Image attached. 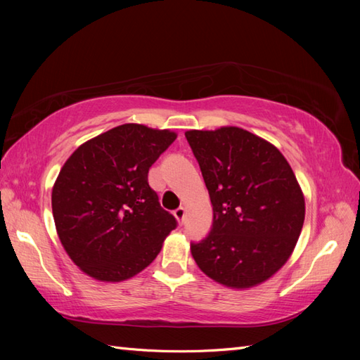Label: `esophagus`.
Wrapping results in <instances>:
<instances>
[{"instance_id":"obj_1","label":"esophagus","mask_w":360,"mask_h":360,"mask_svg":"<svg viewBox=\"0 0 360 360\" xmlns=\"http://www.w3.org/2000/svg\"><path fill=\"white\" fill-rule=\"evenodd\" d=\"M173 213H174V217H176V219H178L179 224L184 223V218H186V209L184 207L176 209Z\"/></svg>"}]
</instances>
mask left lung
<instances>
[{"label":"left lung","mask_w":360,"mask_h":360,"mask_svg":"<svg viewBox=\"0 0 360 360\" xmlns=\"http://www.w3.org/2000/svg\"><path fill=\"white\" fill-rule=\"evenodd\" d=\"M213 205L209 235L192 243L200 269L229 288H252L288 262L304 221L292 168L272 143L238 127L190 129Z\"/></svg>","instance_id":"1"}]
</instances>
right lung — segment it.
<instances>
[{"label": "right lung", "mask_w": 360, "mask_h": 360, "mask_svg": "<svg viewBox=\"0 0 360 360\" xmlns=\"http://www.w3.org/2000/svg\"><path fill=\"white\" fill-rule=\"evenodd\" d=\"M174 139L170 129L119 125L80 145L62 167L53 221L68 255L89 277H134L178 226L148 184L150 167Z\"/></svg>", "instance_id": "1"}]
</instances>
